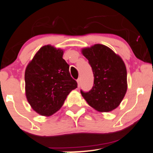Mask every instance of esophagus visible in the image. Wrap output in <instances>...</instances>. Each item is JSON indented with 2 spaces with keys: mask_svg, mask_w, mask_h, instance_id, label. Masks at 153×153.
I'll return each instance as SVG.
<instances>
[{
  "mask_svg": "<svg viewBox=\"0 0 153 153\" xmlns=\"http://www.w3.org/2000/svg\"><path fill=\"white\" fill-rule=\"evenodd\" d=\"M76 82H77V85H78V87H79L80 85H81V78L77 79Z\"/></svg>",
  "mask_w": 153,
  "mask_h": 153,
  "instance_id": "1",
  "label": "esophagus"
}]
</instances>
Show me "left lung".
<instances>
[{
  "label": "left lung",
  "mask_w": 153,
  "mask_h": 153,
  "mask_svg": "<svg viewBox=\"0 0 153 153\" xmlns=\"http://www.w3.org/2000/svg\"><path fill=\"white\" fill-rule=\"evenodd\" d=\"M93 71L94 86L81 94L90 106L100 112L115 109L127 91V72L124 62L107 46L96 44L82 49Z\"/></svg>",
  "instance_id": "1"
}]
</instances>
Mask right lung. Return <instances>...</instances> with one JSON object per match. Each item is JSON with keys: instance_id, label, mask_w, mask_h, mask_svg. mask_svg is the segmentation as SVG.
I'll list each match as a JSON object with an SVG mask.
<instances>
[{"instance_id": "1", "label": "right lung", "mask_w": 153, "mask_h": 153, "mask_svg": "<svg viewBox=\"0 0 153 153\" xmlns=\"http://www.w3.org/2000/svg\"><path fill=\"white\" fill-rule=\"evenodd\" d=\"M63 53L60 48L45 45L26 68V97L31 108L42 116L48 117L58 111L68 95L77 88Z\"/></svg>"}]
</instances>
